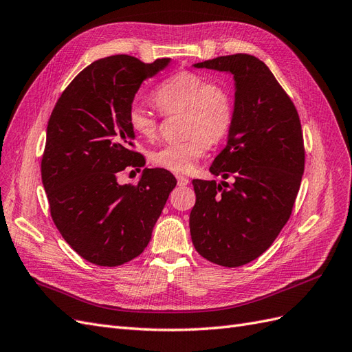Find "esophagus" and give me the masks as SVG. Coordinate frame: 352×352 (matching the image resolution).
I'll use <instances>...</instances> for the list:
<instances>
[{"instance_id":"34e87169","label":"esophagus","mask_w":352,"mask_h":352,"mask_svg":"<svg viewBox=\"0 0 352 352\" xmlns=\"http://www.w3.org/2000/svg\"><path fill=\"white\" fill-rule=\"evenodd\" d=\"M177 183H178V186H188V183H190V179L187 178V177H184V175H177Z\"/></svg>"}]
</instances>
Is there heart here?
Segmentation results:
<instances>
[{
    "mask_svg": "<svg viewBox=\"0 0 352 352\" xmlns=\"http://www.w3.org/2000/svg\"><path fill=\"white\" fill-rule=\"evenodd\" d=\"M153 102L164 113H186V133L190 137L184 142L160 146L150 153L152 164L173 173L192 170L209 148V140L218 142L232 125L233 103L227 89L188 70L165 79L153 93ZM126 118L138 137H155L157 119L142 103L129 106Z\"/></svg>",
    "mask_w": 352,
    "mask_h": 352,
    "instance_id": "b5f03b06",
    "label": "heart"
}]
</instances>
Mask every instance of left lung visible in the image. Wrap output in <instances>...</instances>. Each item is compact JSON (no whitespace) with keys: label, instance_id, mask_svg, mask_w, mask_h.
Returning <instances> with one entry per match:
<instances>
[{"label":"left lung","instance_id":"8db88e82","mask_svg":"<svg viewBox=\"0 0 352 352\" xmlns=\"http://www.w3.org/2000/svg\"><path fill=\"white\" fill-rule=\"evenodd\" d=\"M232 75L233 119L212 175L234 183L193 179L190 234L197 252L223 267L263 255L287 223L304 174V138L294 103L268 66L250 54L193 65Z\"/></svg>","mask_w":352,"mask_h":352}]
</instances>
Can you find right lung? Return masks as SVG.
I'll list each match as a JSON object with an SVG mask.
<instances>
[{"label":"right lung","instance_id":"obj_1","mask_svg":"<svg viewBox=\"0 0 352 352\" xmlns=\"http://www.w3.org/2000/svg\"><path fill=\"white\" fill-rule=\"evenodd\" d=\"M169 63L126 54L96 60L65 89L48 120L41 175L50 210L70 248L96 265H122L142 254L177 186L164 168H144L135 186L118 182L125 168L146 165L131 150L128 109L146 79Z\"/></svg>","mask_w":352,"mask_h":352}]
</instances>
